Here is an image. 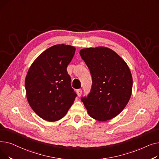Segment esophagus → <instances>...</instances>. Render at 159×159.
Wrapping results in <instances>:
<instances>
[{"label": "esophagus", "mask_w": 159, "mask_h": 159, "mask_svg": "<svg viewBox=\"0 0 159 159\" xmlns=\"http://www.w3.org/2000/svg\"><path fill=\"white\" fill-rule=\"evenodd\" d=\"M82 89H77V95H78L79 97H80V96H81V95H82Z\"/></svg>", "instance_id": "obj_1"}]
</instances>
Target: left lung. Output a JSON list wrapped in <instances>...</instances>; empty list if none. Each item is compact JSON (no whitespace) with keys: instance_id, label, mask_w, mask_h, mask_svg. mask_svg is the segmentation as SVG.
Listing matches in <instances>:
<instances>
[{"instance_id":"left-lung-1","label":"left lung","mask_w":159,"mask_h":159,"mask_svg":"<svg viewBox=\"0 0 159 159\" xmlns=\"http://www.w3.org/2000/svg\"><path fill=\"white\" fill-rule=\"evenodd\" d=\"M80 55L89 70L92 85L81 98L89 116L99 121L110 120L126 107L131 95L133 79L122 58L105 47L82 49Z\"/></svg>"}]
</instances>
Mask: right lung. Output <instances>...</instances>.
Instances as JSON below:
<instances>
[{
	"label": "right lung",
	"mask_w": 159,
	"mask_h": 159,
	"mask_svg": "<svg viewBox=\"0 0 159 159\" xmlns=\"http://www.w3.org/2000/svg\"><path fill=\"white\" fill-rule=\"evenodd\" d=\"M75 52V48L69 45L50 47L36 58L28 71L25 80L28 101L45 120L63 118L77 97L67 71Z\"/></svg>",
	"instance_id": "obj_1"
}]
</instances>
